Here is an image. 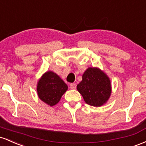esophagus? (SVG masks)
<instances>
[{
  "label": "esophagus",
  "instance_id": "esophagus-1",
  "mask_svg": "<svg viewBox=\"0 0 146 146\" xmlns=\"http://www.w3.org/2000/svg\"><path fill=\"white\" fill-rule=\"evenodd\" d=\"M70 87V88H71V89L74 90V89H76V83H71Z\"/></svg>",
  "mask_w": 146,
  "mask_h": 146
}]
</instances>
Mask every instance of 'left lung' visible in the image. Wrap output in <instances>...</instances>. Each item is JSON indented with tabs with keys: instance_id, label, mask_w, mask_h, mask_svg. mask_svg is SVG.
I'll return each instance as SVG.
<instances>
[{
	"instance_id": "left-lung-1",
	"label": "left lung",
	"mask_w": 146,
	"mask_h": 146,
	"mask_svg": "<svg viewBox=\"0 0 146 146\" xmlns=\"http://www.w3.org/2000/svg\"><path fill=\"white\" fill-rule=\"evenodd\" d=\"M76 88L85 102L95 107L106 104L112 92L110 78L98 68L87 69Z\"/></svg>"
}]
</instances>
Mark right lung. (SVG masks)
Returning a JSON list of instances; mask_svg holds the SVG:
<instances>
[{"mask_svg": "<svg viewBox=\"0 0 146 146\" xmlns=\"http://www.w3.org/2000/svg\"><path fill=\"white\" fill-rule=\"evenodd\" d=\"M68 88L66 83L56 74L48 71L38 81L36 90L39 99L48 106H53L59 102Z\"/></svg>", "mask_w": 146, "mask_h": 146, "instance_id": "obj_1", "label": "right lung"}]
</instances>
